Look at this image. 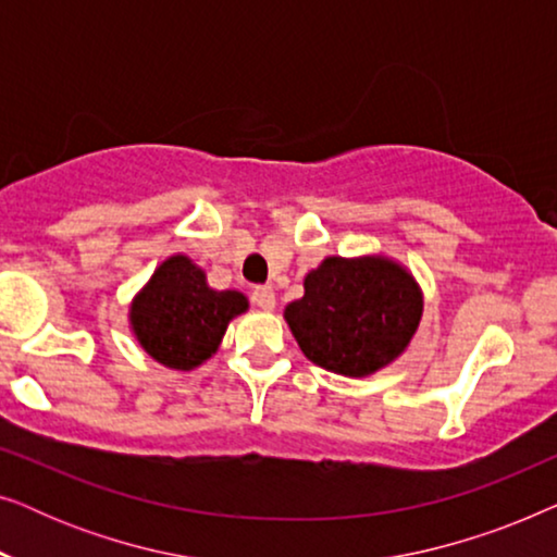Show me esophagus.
I'll use <instances>...</instances> for the list:
<instances>
[{"mask_svg":"<svg viewBox=\"0 0 557 557\" xmlns=\"http://www.w3.org/2000/svg\"><path fill=\"white\" fill-rule=\"evenodd\" d=\"M250 301H253L258 309L271 311L276 307V294H273L271 286H256L253 292H250Z\"/></svg>","mask_w":557,"mask_h":557,"instance_id":"esophagus-1","label":"esophagus"}]
</instances>
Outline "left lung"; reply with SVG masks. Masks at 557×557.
Returning a JSON list of instances; mask_svg holds the SVG:
<instances>
[{
	"mask_svg": "<svg viewBox=\"0 0 557 557\" xmlns=\"http://www.w3.org/2000/svg\"><path fill=\"white\" fill-rule=\"evenodd\" d=\"M423 299L410 273L387 258H326L286 307L301 352L319 368L364 377L385 368L418 330Z\"/></svg>",
	"mask_w": 557,
	"mask_h": 557,
	"instance_id": "1",
	"label": "left lung"
}]
</instances>
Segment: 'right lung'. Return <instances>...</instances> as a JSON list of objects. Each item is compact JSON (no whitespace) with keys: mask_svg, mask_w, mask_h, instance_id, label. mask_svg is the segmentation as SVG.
Here are the masks:
<instances>
[{"mask_svg":"<svg viewBox=\"0 0 557 557\" xmlns=\"http://www.w3.org/2000/svg\"><path fill=\"white\" fill-rule=\"evenodd\" d=\"M246 309V296L215 292L187 256H172L134 299L132 326L157 362L193 370L215 352L227 322Z\"/></svg>","mask_w":557,"mask_h":557,"instance_id":"add662e5","label":"right lung"}]
</instances>
